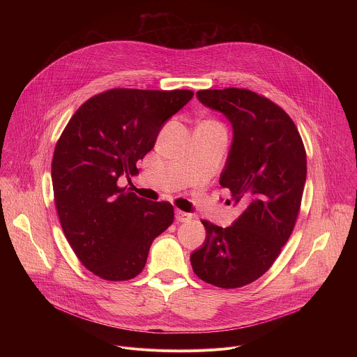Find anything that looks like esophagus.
<instances>
[{
	"instance_id": "esophagus-1",
	"label": "esophagus",
	"mask_w": 357,
	"mask_h": 357,
	"mask_svg": "<svg viewBox=\"0 0 357 357\" xmlns=\"http://www.w3.org/2000/svg\"><path fill=\"white\" fill-rule=\"evenodd\" d=\"M175 218H176V220H178V222H182V223L192 220V215H190V213L182 212V211H179V209L175 212Z\"/></svg>"
}]
</instances>
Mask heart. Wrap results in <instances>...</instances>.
<instances>
[{
  "label": "heart",
  "mask_w": 357,
  "mask_h": 357,
  "mask_svg": "<svg viewBox=\"0 0 357 357\" xmlns=\"http://www.w3.org/2000/svg\"><path fill=\"white\" fill-rule=\"evenodd\" d=\"M215 124H216V123H215Z\"/></svg>",
  "instance_id": "1"
}]
</instances>
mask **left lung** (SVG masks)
<instances>
[{"instance_id":"obj_1","label":"left lung","mask_w":357,"mask_h":357,"mask_svg":"<svg viewBox=\"0 0 357 357\" xmlns=\"http://www.w3.org/2000/svg\"><path fill=\"white\" fill-rule=\"evenodd\" d=\"M203 106L222 113L233 139L220 174L241 215L223 229L203 220L206 238L190 254L195 274L220 288L260 278L288 241L307 181V154L289 116L245 89L199 90Z\"/></svg>"}]
</instances>
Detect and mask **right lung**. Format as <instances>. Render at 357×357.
Here are the masks:
<instances>
[{
    "label": "right lung",
    "instance_id": "1",
    "mask_svg": "<svg viewBox=\"0 0 357 357\" xmlns=\"http://www.w3.org/2000/svg\"><path fill=\"white\" fill-rule=\"evenodd\" d=\"M192 97L112 89L89 98L62 132L52 160L56 211L77 259L100 278L137 277L152 241L172 225L171 203L142 199L119 181L138 174V160Z\"/></svg>",
    "mask_w": 357,
    "mask_h": 357
}]
</instances>
